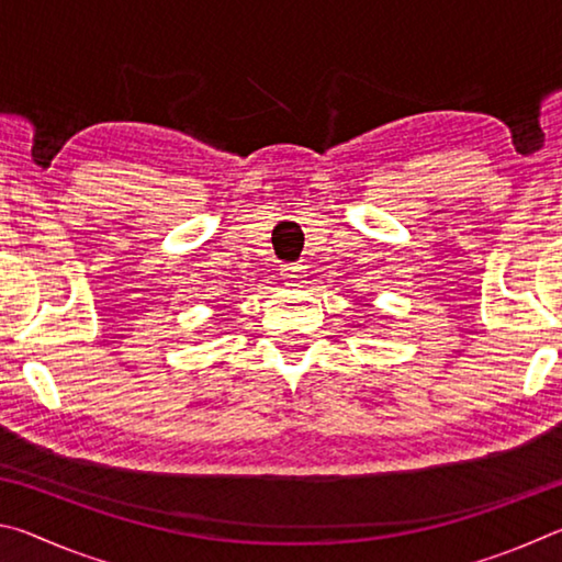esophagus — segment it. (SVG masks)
Instances as JSON below:
<instances>
[{
    "instance_id": "34e87169",
    "label": "esophagus",
    "mask_w": 562,
    "mask_h": 562,
    "mask_svg": "<svg viewBox=\"0 0 562 562\" xmlns=\"http://www.w3.org/2000/svg\"><path fill=\"white\" fill-rule=\"evenodd\" d=\"M280 274H282V280L294 282V280H302L304 278V268H302V265H282Z\"/></svg>"
}]
</instances>
